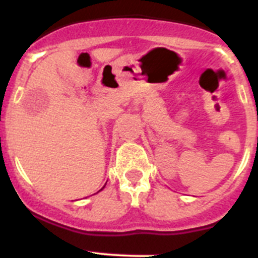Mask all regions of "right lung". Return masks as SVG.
I'll use <instances>...</instances> for the list:
<instances>
[{"instance_id": "right-lung-1", "label": "right lung", "mask_w": 258, "mask_h": 258, "mask_svg": "<svg viewBox=\"0 0 258 258\" xmlns=\"http://www.w3.org/2000/svg\"><path fill=\"white\" fill-rule=\"evenodd\" d=\"M101 190H102V188H101ZM101 190H99V191H101Z\"/></svg>"}]
</instances>
